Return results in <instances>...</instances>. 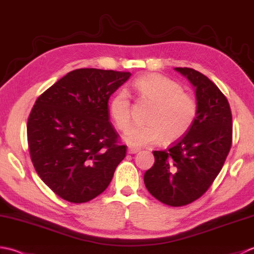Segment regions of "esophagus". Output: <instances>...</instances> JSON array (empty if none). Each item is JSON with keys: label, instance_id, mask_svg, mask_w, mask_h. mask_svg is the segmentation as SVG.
<instances>
[{"label": "esophagus", "instance_id": "1", "mask_svg": "<svg viewBox=\"0 0 254 254\" xmlns=\"http://www.w3.org/2000/svg\"><path fill=\"white\" fill-rule=\"evenodd\" d=\"M137 152H140V148L133 147V146H128V148H127V153L128 154H135Z\"/></svg>", "mask_w": 254, "mask_h": 254}]
</instances>
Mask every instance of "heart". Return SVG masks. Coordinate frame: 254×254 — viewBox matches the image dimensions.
Here are the masks:
<instances>
[{"label": "heart", "mask_w": 254, "mask_h": 254, "mask_svg": "<svg viewBox=\"0 0 254 254\" xmlns=\"http://www.w3.org/2000/svg\"><path fill=\"white\" fill-rule=\"evenodd\" d=\"M134 88L144 100L154 103L146 117V124L131 126L122 138L127 145H154L163 140L171 143L181 138L197 117L198 103L191 94L184 92L180 83L158 73H147L134 81ZM109 112L116 127L123 130L131 120V101L127 91L114 94Z\"/></svg>", "instance_id": "heart-1"}]
</instances>
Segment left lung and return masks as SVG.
I'll return each instance as SVG.
<instances>
[{
  "mask_svg": "<svg viewBox=\"0 0 254 254\" xmlns=\"http://www.w3.org/2000/svg\"><path fill=\"white\" fill-rule=\"evenodd\" d=\"M195 88L197 117L168 151H154L155 163L144 174L153 197L180 207L202 196L225 164L232 142L229 102L215 83L191 68H175Z\"/></svg>",
  "mask_w": 254,
  "mask_h": 254,
  "instance_id": "1",
  "label": "left lung"
}]
</instances>
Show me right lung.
<instances>
[{"mask_svg":"<svg viewBox=\"0 0 254 254\" xmlns=\"http://www.w3.org/2000/svg\"><path fill=\"white\" fill-rule=\"evenodd\" d=\"M130 72L81 68L68 72L39 97L27 121L33 165L51 190L69 202L100 195L126 157L118 144L108 101Z\"/></svg>","mask_w":254,"mask_h":254,"instance_id":"obj_1","label":"right lung"}]
</instances>
